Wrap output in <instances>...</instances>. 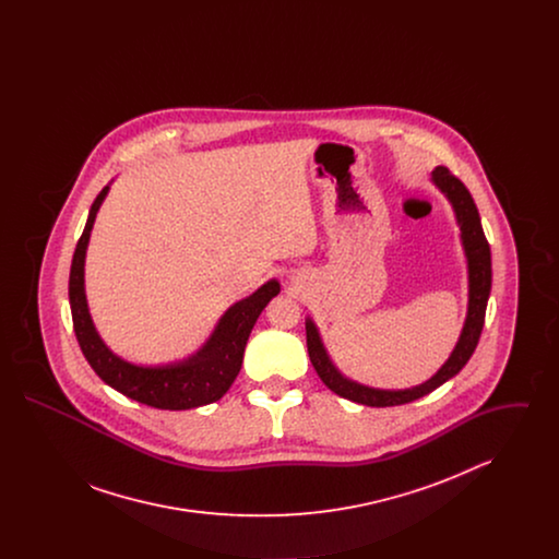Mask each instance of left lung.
<instances>
[{
	"instance_id": "obj_1",
	"label": "left lung",
	"mask_w": 559,
	"mask_h": 559,
	"mask_svg": "<svg viewBox=\"0 0 559 559\" xmlns=\"http://www.w3.org/2000/svg\"><path fill=\"white\" fill-rule=\"evenodd\" d=\"M431 180L436 182V187L449 197V201L454 207L456 222L461 226V239H463V247H465V255H467L469 306H467V319L463 324L461 337L452 349L451 358L444 362V367L426 383H421L413 390H399V392H394V390H374V388H367V385L349 381L333 367V362L329 360V356L322 347L314 322L308 320L306 322V342H308L310 362L319 372L322 383L342 399L352 400V402H358V404H367V406H399V404H406V402H413V400L424 399L429 392H433L436 388H440L442 383H447L451 377L461 371L467 365V360L472 358L476 346H478L481 326H484V317H486V304H488L490 285H492L490 245H488V240L484 237V230H481L478 207H476V203H474V199H472V194H469L465 185L456 176H452L447 167H436V171L431 174Z\"/></svg>"
}]
</instances>
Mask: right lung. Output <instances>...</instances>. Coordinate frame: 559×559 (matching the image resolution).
I'll return each mask as SVG.
<instances>
[{
	"instance_id": "1",
	"label": "right lung",
	"mask_w": 559,
	"mask_h": 559,
	"mask_svg": "<svg viewBox=\"0 0 559 559\" xmlns=\"http://www.w3.org/2000/svg\"><path fill=\"white\" fill-rule=\"evenodd\" d=\"M107 192L108 187L103 188L92 203L69 274V301L81 352L90 367L107 385L135 402L163 411H188L212 404L222 399L237 379L249 333L262 310L266 308L267 301L281 292V285L276 281H267L262 289L235 304L217 322L210 342L185 362L165 367H135L117 358L103 344L94 329L83 289L85 249L96 213L100 210Z\"/></svg>"
}]
</instances>
